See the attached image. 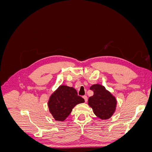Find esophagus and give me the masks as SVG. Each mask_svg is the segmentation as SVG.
<instances>
[{
    "instance_id": "34e87169",
    "label": "esophagus",
    "mask_w": 152,
    "mask_h": 152,
    "mask_svg": "<svg viewBox=\"0 0 152 152\" xmlns=\"http://www.w3.org/2000/svg\"><path fill=\"white\" fill-rule=\"evenodd\" d=\"M83 98L84 99L85 102H87V96H83Z\"/></svg>"
}]
</instances>
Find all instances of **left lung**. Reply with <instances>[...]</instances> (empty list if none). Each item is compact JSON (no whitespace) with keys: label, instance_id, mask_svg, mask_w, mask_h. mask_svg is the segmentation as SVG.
<instances>
[{"label":"left lung","instance_id":"left-lung-1","mask_svg":"<svg viewBox=\"0 0 152 152\" xmlns=\"http://www.w3.org/2000/svg\"><path fill=\"white\" fill-rule=\"evenodd\" d=\"M90 89L94 91V94L89 98L88 104L93 109L94 113L102 120L110 118L116 110V98L100 84H94Z\"/></svg>","mask_w":152,"mask_h":152}]
</instances>
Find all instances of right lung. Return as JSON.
Returning a JSON list of instances; mask_svg holds the SVG:
<instances>
[{
	"label": "right lung",
	"mask_w": 152,
	"mask_h": 152,
	"mask_svg": "<svg viewBox=\"0 0 152 152\" xmlns=\"http://www.w3.org/2000/svg\"><path fill=\"white\" fill-rule=\"evenodd\" d=\"M84 102L73 87L61 85L50 95L48 104L55 120L64 121L77 104Z\"/></svg>",
	"instance_id": "right-lung-1"
}]
</instances>
